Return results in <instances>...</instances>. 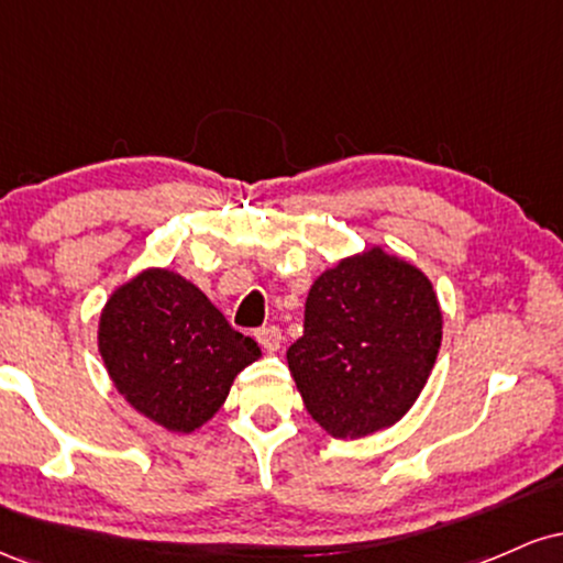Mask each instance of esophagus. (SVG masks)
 Masks as SVG:
<instances>
[{"mask_svg": "<svg viewBox=\"0 0 563 563\" xmlns=\"http://www.w3.org/2000/svg\"><path fill=\"white\" fill-rule=\"evenodd\" d=\"M256 341H260V344L264 346V352H277V349H280V344H283V335H280V328H275V325H267V328H260V331H256Z\"/></svg>", "mask_w": 563, "mask_h": 563, "instance_id": "34e87169", "label": "esophagus"}]
</instances>
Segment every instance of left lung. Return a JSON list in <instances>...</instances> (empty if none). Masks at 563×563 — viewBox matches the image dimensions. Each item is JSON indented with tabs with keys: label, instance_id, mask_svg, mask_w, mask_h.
<instances>
[{
	"label": "left lung",
	"instance_id": "1",
	"mask_svg": "<svg viewBox=\"0 0 563 563\" xmlns=\"http://www.w3.org/2000/svg\"><path fill=\"white\" fill-rule=\"evenodd\" d=\"M442 344L421 269L373 245L312 283L288 367L303 407L335 439L389 429L410 410Z\"/></svg>",
	"mask_w": 563,
	"mask_h": 563
}]
</instances>
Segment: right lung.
Segmentation results:
<instances>
[{
    "label": "right lung",
    "mask_w": 563,
    "mask_h": 563,
    "mask_svg": "<svg viewBox=\"0 0 563 563\" xmlns=\"http://www.w3.org/2000/svg\"><path fill=\"white\" fill-rule=\"evenodd\" d=\"M97 346L126 402L179 434L211 421L238 373L262 357L254 339L172 269H145L113 290Z\"/></svg>",
    "instance_id": "obj_1"
}]
</instances>
